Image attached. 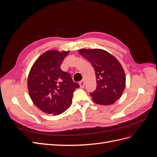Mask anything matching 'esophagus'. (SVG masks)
<instances>
[{"label": "esophagus", "mask_w": 157, "mask_h": 157, "mask_svg": "<svg viewBox=\"0 0 157 157\" xmlns=\"http://www.w3.org/2000/svg\"><path fill=\"white\" fill-rule=\"evenodd\" d=\"M79 85H80V87L81 88H84V80H82V81H80L79 82Z\"/></svg>", "instance_id": "34e87169"}]
</instances>
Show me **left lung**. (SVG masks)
Masks as SVG:
<instances>
[{"label":"left lung","instance_id":"left-lung-1","mask_svg":"<svg viewBox=\"0 0 157 157\" xmlns=\"http://www.w3.org/2000/svg\"><path fill=\"white\" fill-rule=\"evenodd\" d=\"M78 53L92 63L97 82V89L90 94L93 101L99 105H109L122 95L126 86L124 71L118 60L102 49H85Z\"/></svg>","mask_w":157,"mask_h":157}]
</instances>
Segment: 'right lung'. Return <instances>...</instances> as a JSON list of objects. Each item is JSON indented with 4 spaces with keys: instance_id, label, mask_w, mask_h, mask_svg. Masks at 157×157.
Wrapping results in <instances>:
<instances>
[{
    "instance_id": "right-lung-1",
    "label": "right lung",
    "mask_w": 157,
    "mask_h": 157,
    "mask_svg": "<svg viewBox=\"0 0 157 157\" xmlns=\"http://www.w3.org/2000/svg\"><path fill=\"white\" fill-rule=\"evenodd\" d=\"M69 51L51 50L33 63L27 78V88L33 103L52 115L65 112L72 104L73 93L79 87L60 66Z\"/></svg>"
}]
</instances>
